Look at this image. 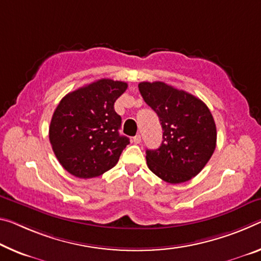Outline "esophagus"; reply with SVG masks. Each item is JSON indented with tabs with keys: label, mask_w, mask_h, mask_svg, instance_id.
<instances>
[{
	"label": "esophagus",
	"mask_w": 261,
	"mask_h": 261,
	"mask_svg": "<svg viewBox=\"0 0 261 261\" xmlns=\"http://www.w3.org/2000/svg\"><path fill=\"white\" fill-rule=\"evenodd\" d=\"M132 142H134L135 144H139L140 142H142V138H140L139 135H137V136H135L134 138H132Z\"/></svg>",
	"instance_id": "esophagus-1"
}]
</instances>
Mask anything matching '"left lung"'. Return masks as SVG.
<instances>
[{
	"label": "left lung",
	"mask_w": 261,
	"mask_h": 261,
	"mask_svg": "<svg viewBox=\"0 0 261 261\" xmlns=\"http://www.w3.org/2000/svg\"><path fill=\"white\" fill-rule=\"evenodd\" d=\"M144 101L158 115L163 142L146 150L147 166L168 184H182L200 173L216 147V124L200 98L165 82H140Z\"/></svg>",
	"instance_id": "1"
}]
</instances>
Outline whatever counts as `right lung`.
I'll return each instance as SVG.
<instances>
[{
    "mask_svg": "<svg viewBox=\"0 0 261 261\" xmlns=\"http://www.w3.org/2000/svg\"><path fill=\"white\" fill-rule=\"evenodd\" d=\"M127 84L101 79L68 93L53 113L48 137L66 171L90 179L113 168L130 144L119 136L122 118L114 109Z\"/></svg>",
    "mask_w": 261,
    "mask_h": 261,
    "instance_id": "add662e5",
    "label": "right lung"
}]
</instances>
